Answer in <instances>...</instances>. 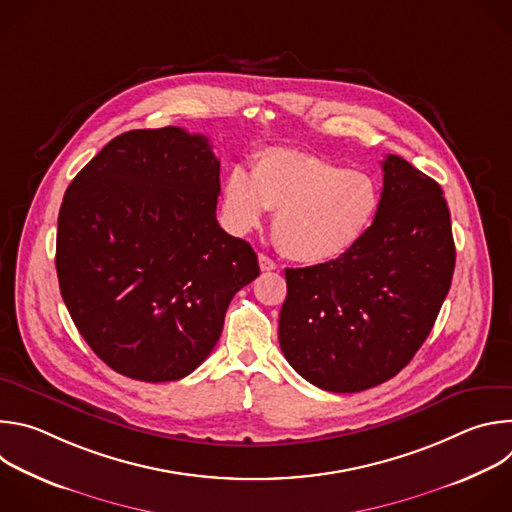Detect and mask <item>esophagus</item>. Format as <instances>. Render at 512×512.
I'll return each mask as SVG.
<instances>
[{"instance_id":"esophagus-1","label":"esophagus","mask_w":512,"mask_h":512,"mask_svg":"<svg viewBox=\"0 0 512 512\" xmlns=\"http://www.w3.org/2000/svg\"><path fill=\"white\" fill-rule=\"evenodd\" d=\"M259 267H261V271H273V269H277V263L271 257H267L265 253H259Z\"/></svg>"}]
</instances>
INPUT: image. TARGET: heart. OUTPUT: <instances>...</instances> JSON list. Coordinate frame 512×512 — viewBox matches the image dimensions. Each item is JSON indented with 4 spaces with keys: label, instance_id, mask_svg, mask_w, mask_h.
<instances>
[{
    "label": "heart",
    "instance_id": "1",
    "mask_svg": "<svg viewBox=\"0 0 512 512\" xmlns=\"http://www.w3.org/2000/svg\"><path fill=\"white\" fill-rule=\"evenodd\" d=\"M381 204L375 178L318 156L269 150L251 174L233 168L223 184V221L235 235L259 227L265 208L275 210L279 251L306 265L348 253L373 225Z\"/></svg>",
    "mask_w": 512,
    "mask_h": 512
}]
</instances>
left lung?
Returning a JSON list of instances; mask_svg holds the SVG:
<instances>
[{"instance_id":"left-lung-1","label":"left lung","mask_w":512,"mask_h":512,"mask_svg":"<svg viewBox=\"0 0 512 512\" xmlns=\"http://www.w3.org/2000/svg\"><path fill=\"white\" fill-rule=\"evenodd\" d=\"M369 231L342 257L285 269L283 356L306 381L358 393L393 379L429 336L448 296L456 247L442 186L387 156Z\"/></svg>"}]
</instances>
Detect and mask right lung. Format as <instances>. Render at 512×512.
Here are the masks:
<instances>
[{
    "instance_id": "obj_1",
    "label": "right lung",
    "mask_w": 512,
    "mask_h": 512,
    "mask_svg": "<svg viewBox=\"0 0 512 512\" xmlns=\"http://www.w3.org/2000/svg\"><path fill=\"white\" fill-rule=\"evenodd\" d=\"M218 174L204 135L133 129L66 188L60 294L93 352L123 377L190 375L221 338L233 296L259 275L253 247L216 221Z\"/></svg>"
}]
</instances>
